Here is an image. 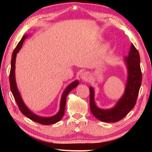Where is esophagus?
Segmentation results:
<instances>
[{
  "label": "esophagus",
  "instance_id": "1",
  "mask_svg": "<svg viewBox=\"0 0 152 152\" xmlns=\"http://www.w3.org/2000/svg\"><path fill=\"white\" fill-rule=\"evenodd\" d=\"M80 78H81L82 80H87L89 78V76H88V72H84L82 73L81 76H80Z\"/></svg>",
  "mask_w": 152,
  "mask_h": 152
}]
</instances>
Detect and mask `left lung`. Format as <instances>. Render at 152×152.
Wrapping results in <instances>:
<instances>
[{"label": "left lung", "mask_w": 152, "mask_h": 152, "mask_svg": "<svg viewBox=\"0 0 152 152\" xmlns=\"http://www.w3.org/2000/svg\"><path fill=\"white\" fill-rule=\"evenodd\" d=\"M128 69V79L125 94L117 104L110 109H101L95 104L94 90L90 87V107L94 116L100 121L115 123L127 115L136 104L142 80L140 57L137 49L132 44L129 56L125 58Z\"/></svg>", "instance_id": "1"}]
</instances>
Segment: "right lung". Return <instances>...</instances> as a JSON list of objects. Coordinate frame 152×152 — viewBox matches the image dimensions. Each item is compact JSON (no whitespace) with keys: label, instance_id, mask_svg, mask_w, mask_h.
Returning a JSON list of instances; mask_svg holds the SVG:
<instances>
[{"label":"right lung","instance_id":"1","mask_svg":"<svg viewBox=\"0 0 152 152\" xmlns=\"http://www.w3.org/2000/svg\"><path fill=\"white\" fill-rule=\"evenodd\" d=\"M27 38V35H24L22 37V39H20V42L18 43L16 48H15V50L12 52V58H11V71H10L9 74V82H10V87H11V90L12 92V94L13 95L14 99L16 101L18 107L19 108V110H20L23 114L25 115L29 119H31L32 121L35 122L39 123L42 125H51V124H54V123L60 121V119L62 118L64 114V110H65L66 107V97L67 95L72 90H73L74 88L78 85L79 82L78 80L73 82L72 83H71L70 85L68 86V87L66 88L65 91L64 92L61 99L60 102V109L58 114L51 117H42L39 116H37L35 114H33L30 110L27 109V107L25 106L24 102H23V100L21 97L20 96V94L19 91H18L16 82H15V60H16V56L18 51L21 48L23 43L25 39Z\"/></svg>","mask_w":152,"mask_h":152}]
</instances>
